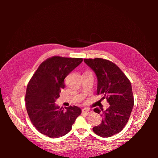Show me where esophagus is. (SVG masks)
<instances>
[{"instance_id":"obj_1","label":"esophagus","mask_w":158,"mask_h":158,"mask_svg":"<svg viewBox=\"0 0 158 158\" xmlns=\"http://www.w3.org/2000/svg\"><path fill=\"white\" fill-rule=\"evenodd\" d=\"M82 113H85V114H86V115H88V114H89L91 113V111L87 108H84V109H82Z\"/></svg>"}]
</instances>
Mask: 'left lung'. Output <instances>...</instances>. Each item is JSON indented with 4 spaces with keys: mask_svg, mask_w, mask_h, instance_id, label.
I'll return each instance as SVG.
<instances>
[{
    "mask_svg": "<svg viewBox=\"0 0 158 158\" xmlns=\"http://www.w3.org/2000/svg\"><path fill=\"white\" fill-rule=\"evenodd\" d=\"M98 78L97 94L107 99L110 106L106 111L94 109L103 119L93 131L102 137H110L120 132L125 127L134 106V97L130 80L111 61L101 58L84 59Z\"/></svg>",
    "mask_w": 158,
    "mask_h": 158,
    "instance_id": "8db88e82",
    "label": "left lung"
}]
</instances>
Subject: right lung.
Segmentation results:
<instances>
[{
	"label": "right lung",
	"instance_id": "add662e5",
	"mask_svg": "<svg viewBox=\"0 0 158 158\" xmlns=\"http://www.w3.org/2000/svg\"><path fill=\"white\" fill-rule=\"evenodd\" d=\"M82 58L53 56L46 59L33 74L26 89V110L37 130L51 138L63 136L69 132L76 118L81 114L80 108H64L55 102L64 88V79L82 63Z\"/></svg>",
	"mask_w": 158,
	"mask_h": 158
}]
</instances>
